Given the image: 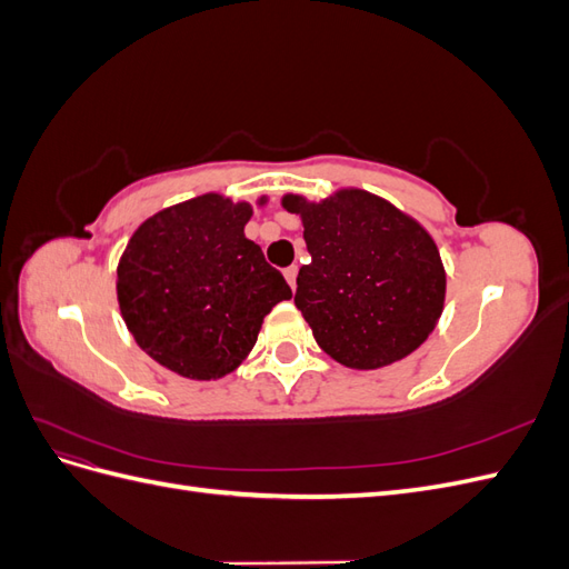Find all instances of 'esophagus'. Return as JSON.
I'll return each mask as SVG.
<instances>
[{
    "mask_svg": "<svg viewBox=\"0 0 569 569\" xmlns=\"http://www.w3.org/2000/svg\"><path fill=\"white\" fill-rule=\"evenodd\" d=\"M297 274H299V268H297V266L284 268V278H287V282H289L291 289H297Z\"/></svg>",
    "mask_w": 569,
    "mask_h": 569,
    "instance_id": "esophagus-1",
    "label": "esophagus"
}]
</instances>
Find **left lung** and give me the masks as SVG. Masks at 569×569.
I'll use <instances>...</instances> for the list:
<instances>
[{"mask_svg": "<svg viewBox=\"0 0 569 569\" xmlns=\"http://www.w3.org/2000/svg\"><path fill=\"white\" fill-rule=\"evenodd\" d=\"M282 206L301 218L311 253L299 270L295 303L327 356L353 370H377L432 335L446 270L416 218L356 187L318 203L284 194Z\"/></svg>", "mask_w": 569, "mask_h": 569, "instance_id": "left-lung-1", "label": "left lung"}]
</instances>
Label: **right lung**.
<instances>
[{"mask_svg":"<svg viewBox=\"0 0 569 569\" xmlns=\"http://www.w3.org/2000/svg\"><path fill=\"white\" fill-rule=\"evenodd\" d=\"M251 216V203L216 192L168 206L134 230L118 261V306L130 335L189 380L237 370L272 306L291 299L282 272L244 234Z\"/></svg>","mask_w":569,"mask_h":569,"instance_id":"add662e5","label":"right lung"}]
</instances>
